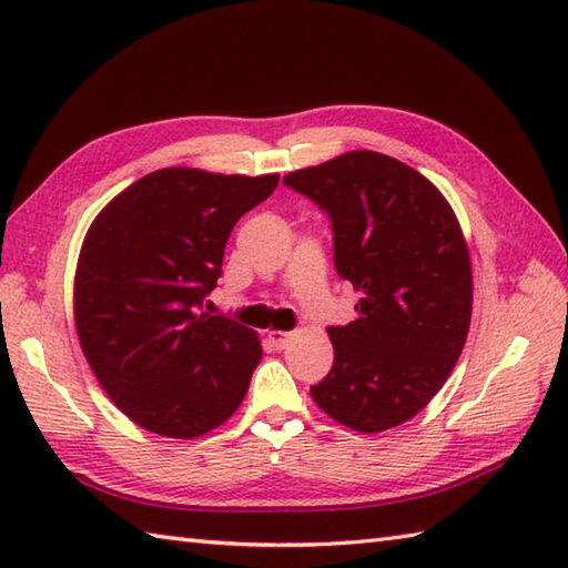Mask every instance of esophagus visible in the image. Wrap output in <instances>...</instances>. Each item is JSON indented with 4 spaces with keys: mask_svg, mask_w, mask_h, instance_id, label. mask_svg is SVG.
I'll return each mask as SVG.
<instances>
[{
    "mask_svg": "<svg viewBox=\"0 0 568 568\" xmlns=\"http://www.w3.org/2000/svg\"><path fill=\"white\" fill-rule=\"evenodd\" d=\"M265 339H268V344L275 348V352H281V348H285L287 344H291L293 334L291 332H281V329H271L268 334H265Z\"/></svg>",
    "mask_w": 568,
    "mask_h": 568,
    "instance_id": "obj_1",
    "label": "esophagus"
}]
</instances>
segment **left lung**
Wrapping results in <instances>:
<instances>
[{"label": "left lung", "instance_id": "1", "mask_svg": "<svg viewBox=\"0 0 568 568\" xmlns=\"http://www.w3.org/2000/svg\"><path fill=\"white\" fill-rule=\"evenodd\" d=\"M283 183L329 214L336 273L361 293L358 317L327 329L334 366L312 400L364 434L403 425L464 352L474 273L462 224L425 175L376 151L342 153Z\"/></svg>", "mask_w": 568, "mask_h": 568}]
</instances>
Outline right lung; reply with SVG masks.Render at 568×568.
<instances>
[{
  "instance_id": "obj_1",
  "label": "right lung",
  "mask_w": 568,
  "mask_h": 568,
  "mask_svg": "<svg viewBox=\"0 0 568 568\" xmlns=\"http://www.w3.org/2000/svg\"><path fill=\"white\" fill-rule=\"evenodd\" d=\"M277 180L161 168L94 216L72 287L75 329L104 393L134 425L195 439L244 400L263 356L258 334L200 307L234 224Z\"/></svg>"
}]
</instances>
